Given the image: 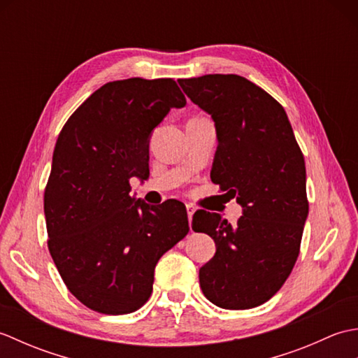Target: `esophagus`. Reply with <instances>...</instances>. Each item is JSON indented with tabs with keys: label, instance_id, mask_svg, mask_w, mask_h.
Listing matches in <instances>:
<instances>
[{
	"label": "esophagus",
	"instance_id": "obj_1",
	"mask_svg": "<svg viewBox=\"0 0 358 358\" xmlns=\"http://www.w3.org/2000/svg\"><path fill=\"white\" fill-rule=\"evenodd\" d=\"M186 210H187V218H189V224H191V222H192V215L195 214V208L192 206V204H187V206H186Z\"/></svg>",
	"mask_w": 358,
	"mask_h": 358
}]
</instances>
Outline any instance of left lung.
I'll use <instances>...</instances> for the list:
<instances>
[{
	"label": "left lung",
	"instance_id": "left-lung-1",
	"mask_svg": "<svg viewBox=\"0 0 358 358\" xmlns=\"http://www.w3.org/2000/svg\"><path fill=\"white\" fill-rule=\"evenodd\" d=\"M178 83L215 123L212 181L243 208L235 226L195 212L192 229L217 246L200 268L201 291L223 309L260 306L283 286L300 252L309 212L305 158L283 106L252 81L210 73Z\"/></svg>",
	"mask_w": 358,
	"mask_h": 358
}]
</instances>
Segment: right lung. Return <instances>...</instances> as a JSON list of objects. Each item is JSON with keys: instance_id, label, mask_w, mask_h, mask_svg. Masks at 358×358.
I'll use <instances>...</instances> for the list:
<instances>
[{"instance_id": "obj_1", "label": "right lung", "mask_w": 358, "mask_h": 358, "mask_svg": "<svg viewBox=\"0 0 358 358\" xmlns=\"http://www.w3.org/2000/svg\"><path fill=\"white\" fill-rule=\"evenodd\" d=\"M186 98L171 78L101 86L58 135L44 191L49 252L67 289L101 314L148 301L159 258L189 232L183 203L158 206L131 195L149 173V140Z\"/></svg>"}]
</instances>
